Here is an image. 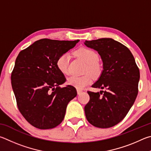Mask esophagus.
Here are the masks:
<instances>
[{
	"instance_id": "1",
	"label": "esophagus",
	"mask_w": 151,
	"mask_h": 151,
	"mask_svg": "<svg viewBox=\"0 0 151 151\" xmlns=\"http://www.w3.org/2000/svg\"><path fill=\"white\" fill-rule=\"evenodd\" d=\"M77 93L78 95H80L82 93V90H80V89H77Z\"/></svg>"
}]
</instances>
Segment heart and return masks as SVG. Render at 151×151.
<instances>
[{
  "label": "heart",
  "mask_w": 151,
  "mask_h": 151,
  "mask_svg": "<svg viewBox=\"0 0 151 151\" xmlns=\"http://www.w3.org/2000/svg\"><path fill=\"white\" fill-rule=\"evenodd\" d=\"M76 54L87 63L86 71H89L95 76H99L101 71V67L98 62V55L93 50L88 47H81L76 51ZM70 55L68 53L60 55L56 60V66L60 72L67 74L69 71ZM92 81L91 74L87 73L81 76H72L68 78L69 85L73 86L78 89H82Z\"/></svg>",
  "instance_id": "obj_1"
}]
</instances>
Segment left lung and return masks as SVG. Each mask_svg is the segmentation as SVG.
Segmentation results:
<instances>
[{"label":"left lung","mask_w":151,"mask_h":151,"mask_svg":"<svg viewBox=\"0 0 151 151\" xmlns=\"http://www.w3.org/2000/svg\"><path fill=\"white\" fill-rule=\"evenodd\" d=\"M86 46L98 52L103 61L101 76L91 87L104 89L88 91L90 99L84 107L87 120L98 128L121 122L138 94L139 69L128 47L112 38L86 40Z\"/></svg>","instance_id":"obj_1"}]
</instances>
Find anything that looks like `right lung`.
I'll return each instance as SVG.
<instances>
[{"label": "right lung", "instance_id": "right-lung-1", "mask_svg": "<svg viewBox=\"0 0 151 151\" xmlns=\"http://www.w3.org/2000/svg\"><path fill=\"white\" fill-rule=\"evenodd\" d=\"M79 41L41 39L22 50L16 59L11 83L18 108L36 128L60 125L68 103L77 96L73 86L60 87L66 80L55 62Z\"/></svg>", "mask_w": 151, "mask_h": 151}]
</instances>
